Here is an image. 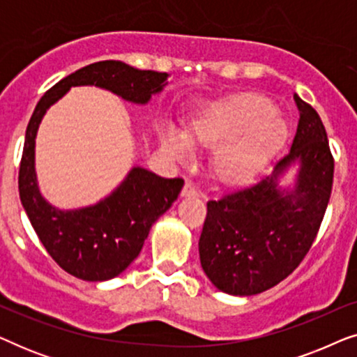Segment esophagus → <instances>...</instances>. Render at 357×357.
Wrapping results in <instances>:
<instances>
[{"instance_id":"1","label":"esophagus","mask_w":357,"mask_h":357,"mask_svg":"<svg viewBox=\"0 0 357 357\" xmlns=\"http://www.w3.org/2000/svg\"><path fill=\"white\" fill-rule=\"evenodd\" d=\"M182 197H199V190L197 185L187 182L183 185V190H182Z\"/></svg>"}]
</instances>
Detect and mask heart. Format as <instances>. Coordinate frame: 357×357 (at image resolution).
Returning a JSON list of instances; mask_svg holds the SVG:
<instances>
[{
	"instance_id": "heart-1",
	"label": "heart",
	"mask_w": 357,
	"mask_h": 357,
	"mask_svg": "<svg viewBox=\"0 0 357 357\" xmlns=\"http://www.w3.org/2000/svg\"><path fill=\"white\" fill-rule=\"evenodd\" d=\"M286 121L275 114L270 100L241 94L214 102L195 115L187 131L174 125L160 130L164 153L178 162L193 155V144L217 146L213 172L224 182L238 183L255 177L284 143Z\"/></svg>"
}]
</instances>
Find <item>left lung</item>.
I'll use <instances>...</instances> for the list:
<instances>
[{
	"label": "left lung",
	"instance_id": "8db88e82",
	"mask_svg": "<svg viewBox=\"0 0 357 357\" xmlns=\"http://www.w3.org/2000/svg\"><path fill=\"white\" fill-rule=\"evenodd\" d=\"M294 100L296 136L271 175L208 202L199 261L209 281L226 294H260L286 280L304 260L324 221L335 160L319 114L297 94ZM296 162L295 190H281L277 180Z\"/></svg>",
	"mask_w": 357,
	"mask_h": 357
}]
</instances>
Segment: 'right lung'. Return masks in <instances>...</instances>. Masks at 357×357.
Wrapping results in <instances>:
<instances>
[{
  "label": "right lung",
  "mask_w": 357,
  "mask_h": 357,
  "mask_svg": "<svg viewBox=\"0 0 357 357\" xmlns=\"http://www.w3.org/2000/svg\"><path fill=\"white\" fill-rule=\"evenodd\" d=\"M167 73L136 70L123 61L87 65L48 89L27 125L19 167V197L33 231L50 257L70 275L84 281L119 276L139 255L151 226L172 206L183 178H164L133 167L105 199L94 206L63 211L38 192L36 136L47 109L73 86H97L133 104H148L167 84Z\"/></svg>",
  "instance_id": "right-lung-1"
}]
</instances>
